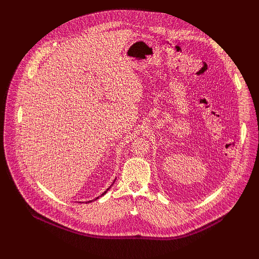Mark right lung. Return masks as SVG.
I'll use <instances>...</instances> for the list:
<instances>
[{
    "label": "right lung",
    "instance_id": "1",
    "mask_svg": "<svg viewBox=\"0 0 259 259\" xmlns=\"http://www.w3.org/2000/svg\"><path fill=\"white\" fill-rule=\"evenodd\" d=\"M114 182H115V181H114ZM112 185H113V184H112ZM112 185H111V186H112ZM108 190H109V188H108V189H107V190H106V191H105V192H104V193H103V194H102V195H101V196H103V195H104V194H106V192H107V191H108ZM95 199H99V197H97V198H95ZM95 199H92V200H89V201H86V203H88V202H91V201H93V200H95Z\"/></svg>",
    "mask_w": 259,
    "mask_h": 259
}]
</instances>
